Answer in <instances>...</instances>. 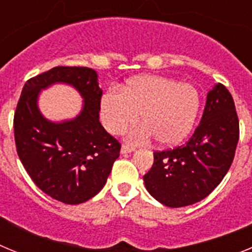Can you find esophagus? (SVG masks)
I'll list each match as a JSON object with an SVG mask.
<instances>
[{
  "instance_id": "obj_1",
  "label": "esophagus",
  "mask_w": 252,
  "mask_h": 252,
  "mask_svg": "<svg viewBox=\"0 0 252 252\" xmlns=\"http://www.w3.org/2000/svg\"><path fill=\"white\" fill-rule=\"evenodd\" d=\"M132 151H135V148H133V146L126 145V144H124V145H122V148H121L122 154H128V153H132Z\"/></svg>"
}]
</instances>
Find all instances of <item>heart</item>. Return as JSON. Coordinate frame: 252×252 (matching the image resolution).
<instances>
[{"mask_svg": "<svg viewBox=\"0 0 252 252\" xmlns=\"http://www.w3.org/2000/svg\"><path fill=\"white\" fill-rule=\"evenodd\" d=\"M199 111V93L190 83H179L161 75H142L131 79L120 92L104 93L101 119L111 133L124 132L140 116L141 127L131 139L150 136L161 146H174L189 135Z\"/></svg>", "mask_w": 252, "mask_h": 252, "instance_id": "b5f03b06", "label": "heart"}]
</instances>
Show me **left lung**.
<instances>
[{
    "label": "left lung",
    "instance_id": "1",
    "mask_svg": "<svg viewBox=\"0 0 252 252\" xmlns=\"http://www.w3.org/2000/svg\"><path fill=\"white\" fill-rule=\"evenodd\" d=\"M240 137L232 95L218 83L207 94L199 125L186 145L155 151L144 175L148 192L171 208L194 204L221 183L235 158Z\"/></svg>",
    "mask_w": 252,
    "mask_h": 252
}]
</instances>
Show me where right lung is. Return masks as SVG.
I'll return each instance as SVG.
<instances>
[{
    "instance_id": "obj_1",
    "label": "right lung",
    "mask_w": 252,
    "mask_h": 252,
    "mask_svg": "<svg viewBox=\"0 0 252 252\" xmlns=\"http://www.w3.org/2000/svg\"><path fill=\"white\" fill-rule=\"evenodd\" d=\"M57 81L73 85L85 99L79 116L59 124L44 119L36 103L39 91ZM101 97L93 69L55 66L30 78L17 102L13 116L17 155L32 182L65 204L94 197L120 157L121 144L99 122Z\"/></svg>"
}]
</instances>
